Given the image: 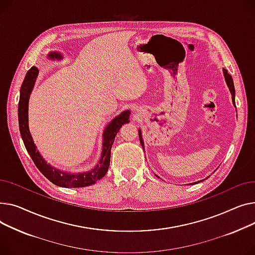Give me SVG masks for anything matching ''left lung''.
Wrapping results in <instances>:
<instances>
[{
	"instance_id": "8db88e82",
	"label": "left lung",
	"mask_w": 255,
	"mask_h": 255,
	"mask_svg": "<svg viewBox=\"0 0 255 255\" xmlns=\"http://www.w3.org/2000/svg\"><path fill=\"white\" fill-rule=\"evenodd\" d=\"M223 75H224V78H226V82H227V84H228V86H229V88H230V92H231V94H232L233 104H234V106L236 107V103H235V86H234L233 78H232V76L228 73V71H227L226 69H223ZM139 138H140V143H141L142 147L144 148V142H143V138H142L141 129H139ZM207 178H208V177H207ZM207 178H206V179H207ZM201 181H202V180H201ZM199 182H200V181H198V183H199ZM194 183H197V182H194ZM194 183H190V184H194Z\"/></svg>"
}]
</instances>
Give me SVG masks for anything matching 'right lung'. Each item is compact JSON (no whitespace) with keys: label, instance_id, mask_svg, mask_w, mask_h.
Wrapping results in <instances>:
<instances>
[{"label":"right lung","instance_id":"obj_1","mask_svg":"<svg viewBox=\"0 0 255 255\" xmlns=\"http://www.w3.org/2000/svg\"><path fill=\"white\" fill-rule=\"evenodd\" d=\"M51 59H61L63 58L62 54L59 52H50L48 54ZM39 70L36 67H32L25 75L24 80L20 87V97L18 103V124L19 130L23 144L26 148L29 156L32 157L34 163L38 170L46 177L49 181L53 184L62 187L72 188V187H85L95 184L101 178L106 175L109 166H110V156H111V148L113 142L115 140L116 133L121 128L128 124V117L130 114L129 110L124 111L115 117L112 122L104 129L103 132V151L100 158V161L96 164V167L88 171L82 173H68L64 172L54 167L50 166L47 161L45 160L42 155L37 150V147L33 141L32 134L28 129V100L31 96L32 89L34 88L36 79L38 77Z\"/></svg>","mask_w":255,"mask_h":255}]
</instances>
